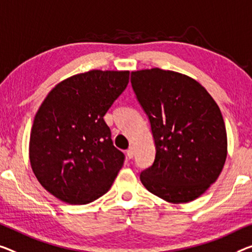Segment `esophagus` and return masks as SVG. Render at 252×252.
I'll return each mask as SVG.
<instances>
[{
	"label": "esophagus",
	"mask_w": 252,
	"mask_h": 252,
	"mask_svg": "<svg viewBox=\"0 0 252 252\" xmlns=\"http://www.w3.org/2000/svg\"><path fill=\"white\" fill-rule=\"evenodd\" d=\"M126 154H127V157H128V158H134L135 151H134V148H133V146H129L128 150L126 151Z\"/></svg>",
	"instance_id": "obj_1"
}]
</instances>
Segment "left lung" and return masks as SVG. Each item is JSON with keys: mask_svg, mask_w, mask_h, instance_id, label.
Segmentation results:
<instances>
[{"mask_svg": "<svg viewBox=\"0 0 252 252\" xmlns=\"http://www.w3.org/2000/svg\"><path fill=\"white\" fill-rule=\"evenodd\" d=\"M130 82L156 144L153 164L139 179L166 202H191L215 183L226 160V129L219 106L202 84L173 71L131 72Z\"/></svg>", "mask_w": 252, "mask_h": 252, "instance_id": "8db88e82", "label": "left lung"}]
</instances>
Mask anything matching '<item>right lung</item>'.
I'll list each match as a JSON object with an SVG mask.
<instances>
[{
  "label": "right lung",
  "mask_w": 252,
  "mask_h": 252,
  "mask_svg": "<svg viewBox=\"0 0 252 252\" xmlns=\"http://www.w3.org/2000/svg\"><path fill=\"white\" fill-rule=\"evenodd\" d=\"M129 82L128 71L92 69L62 81L34 116L29 158L46 190L72 205L109 190L125 161L103 116Z\"/></svg>",
  "instance_id": "obj_1"
}]
</instances>
